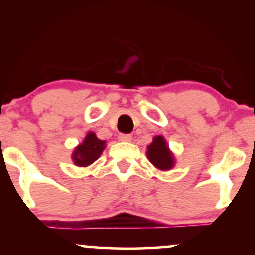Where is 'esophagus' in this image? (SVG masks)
<instances>
[{"label":"esophagus","instance_id":"34e87169","mask_svg":"<svg viewBox=\"0 0 255 255\" xmlns=\"http://www.w3.org/2000/svg\"><path fill=\"white\" fill-rule=\"evenodd\" d=\"M119 140L120 141H130L131 135H129V134H120Z\"/></svg>","mask_w":255,"mask_h":255}]
</instances>
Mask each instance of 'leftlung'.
<instances>
[{
  "label": "left lung",
  "mask_w": 255,
  "mask_h": 255,
  "mask_svg": "<svg viewBox=\"0 0 255 255\" xmlns=\"http://www.w3.org/2000/svg\"><path fill=\"white\" fill-rule=\"evenodd\" d=\"M148 160L159 170H170L175 165V158L169 150L164 137L158 135L153 137V141L147 146Z\"/></svg>",
  "instance_id": "left-lung-1"
}]
</instances>
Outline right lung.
<instances>
[{
    "label": "right lung",
    "mask_w": 255,
    "mask_h": 255,
    "mask_svg": "<svg viewBox=\"0 0 255 255\" xmlns=\"http://www.w3.org/2000/svg\"><path fill=\"white\" fill-rule=\"evenodd\" d=\"M105 148L104 140H99L93 131L87 133L84 141L75 147L72 159L75 165L89 166L98 159Z\"/></svg>",
    "instance_id": "right-lung-1"
}]
</instances>
